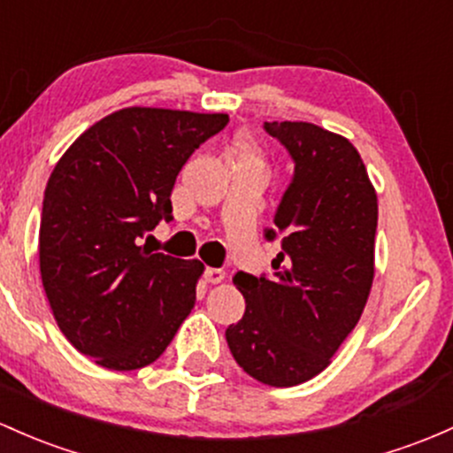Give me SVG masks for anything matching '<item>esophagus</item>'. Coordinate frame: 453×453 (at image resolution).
Listing matches in <instances>:
<instances>
[{
    "mask_svg": "<svg viewBox=\"0 0 453 453\" xmlns=\"http://www.w3.org/2000/svg\"><path fill=\"white\" fill-rule=\"evenodd\" d=\"M223 277H226V273H223L221 268H211V266H208L206 271H203V280H206L208 283L223 281Z\"/></svg>",
    "mask_w": 453,
    "mask_h": 453,
    "instance_id": "obj_1",
    "label": "esophagus"
}]
</instances>
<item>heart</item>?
I'll return each mask as SVG.
<instances>
[{
  "label": "heart",
  "instance_id": "obj_1",
  "mask_svg": "<svg viewBox=\"0 0 453 453\" xmlns=\"http://www.w3.org/2000/svg\"><path fill=\"white\" fill-rule=\"evenodd\" d=\"M236 150H238V157H241V161H245V163H257V161H260L256 146H253V143H250V142H241V143H238Z\"/></svg>",
  "mask_w": 453,
  "mask_h": 453
}]
</instances>
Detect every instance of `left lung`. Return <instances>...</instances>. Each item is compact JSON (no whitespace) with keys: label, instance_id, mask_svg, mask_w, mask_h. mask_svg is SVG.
<instances>
[{"label":"left lung","instance_id":"8db88e82","mask_svg":"<svg viewBox=\"0 0 453 453\" xmlns=\"http://www.w3.org/2000/svg\"><path fill=\"white\" fill-rule=\"evenodd\" d=\"M295 163L266 241L281 242L273 277L236 273L245 314L226 329L236 364L256 380L314 379L359 322L374 280L379 202L348 139L310 122H265Z\"/></svg>","mask_w":453,"mask_h":453}]
</instances>
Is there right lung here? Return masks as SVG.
I'll return each mask as SVG.
<instances>
[{
	"instance_id": "1",
	"label": "right lung",
	"mask_w": 453,
	"mask_h": 453,
	"mask_svg": "<svg viewBox=\"0 0 453 453\" xmlns=\"http://www.w3.org/2000/svg\"><path fill=\"white\" fill-rule=\"evenodd\" d=\"M226 113L128 107L89 127L49 178L41 277L58 326L109 370L163 355L196 305L197 260L152 253L139 238L172 221V188Z\"/></svg>"
}]
</instances>
